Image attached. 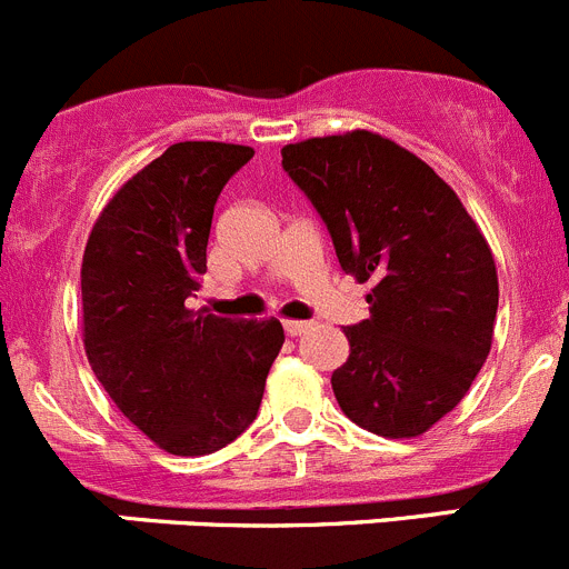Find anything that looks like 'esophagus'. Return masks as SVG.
Instances as JSON below:
<instances>
[{"label": "esophagus", "instance_id": "1", "mask_svg": "<svg viewBox=\"0 0 569 569\" xmlns=\"http://www.w3.org/2000/svg\"><path fill=\"white\" fill-rule=\"evenodd\" d=\"M283 328H286V333H289V337H300V333H306V331H309V322H300V320H286V322H283Z\"/></svg>", "mask_w": 569, "mask_h": 569}]
</instances>
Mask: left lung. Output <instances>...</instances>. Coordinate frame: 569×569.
<instances>
[{"instance_id": "obj_1", "label": "left lung", "mask_w": 569, "mask_h": 569, "mask_svg": "<svg viewBox=\"0 0 569 569\" xmlns=\"http://www.w3.org/2000/svg\"><path fill=\"white\" fill-rule=\"evenodd\" d=\"M283 171L328 227L339 267L370 280V317L345 328L339 407L381 438H416L460 405L491 350L497 267L455 190L373 131L286 146Z\"/></svg>"}]
</instances>
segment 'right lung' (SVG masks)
Instances as JSON below:
<instances>
[{"instance_id":"obj_1","label":"right lung","mask_w":569,"mask_h":569,"mask_svg":"<svg viewBox=\"0 0 569 569\" xmlns=\"http://www.w3.org/2000/svg\"><path fill=\"white\" fill-rule=\"evenodd\" d=\"M230 142H177L103 207L81 267L83 348L137 429L182 458L219 452L254 421L283 348L278 320L196 315L221 190L252 159Z\"/></svg>"}]
</instances>
